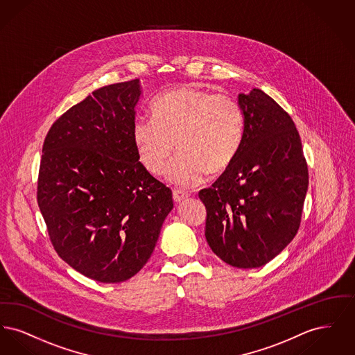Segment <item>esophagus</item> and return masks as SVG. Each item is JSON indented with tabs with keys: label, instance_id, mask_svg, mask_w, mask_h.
<instances>
[{
	"label": "esophagus",
	"instance_id": "34e87169",
	"mask_svg": "<svg viewBox=\"0 0 355 355\" xmlns=\"http://www.w3.org/2000/svg\"><path fill=\"white\" fill-rule=\"evenodd\" d=\"M187 197H189V194L184 191V190H181V189H174L173 190V200H174V202H182V201H185Z\"/></svg>",
	"mask_w": 355,
	"mask_h": 355
}]
</instances>
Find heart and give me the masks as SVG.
I'll use <instances>...</instances> for the list:
<instances>
[{"label":"heart","mask_w":355,"mask_h":355,"mask_svg":"<svg viewBox=\"0 0 355 355\" xmlns=\"http://www.w3.org/2000/svg\"><path fill=\"white\" fill-rule=\"evenodd\" d=\"M153 121L139 119L133 141L139 162L153 175L168 170L174 185L193 187L207 171L218 175L236 161L243 141V112L227 93L181 86L158 96L150 105Z\"/></svg>","instance_id":"heart-1"}]
</instances>
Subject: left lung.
I'll return each mask as SVG.
<instances>
[{"label": "left lung", "mask_w": 355, "mask_h": 355, "mask_svg": "<svg viewBox=\"0 0 355 355\" xmlns=\"http://www.w3.org/2000/svg\"><path fill=\"white\" fill-rule=\"evenodd\" d=\"M243 141L233 165L198 193L210 249L234 268L268 263L295 236L309 186L300 133L259 89L239 94Z\"/></svg>", "instance_id": "8db88e82"}]
</instances>
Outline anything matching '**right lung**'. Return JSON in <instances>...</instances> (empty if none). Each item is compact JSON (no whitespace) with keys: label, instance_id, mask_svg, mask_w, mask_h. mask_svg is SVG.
Instances as JSON below:
<instances>
[{"label":"right lung","instance_id":"1","mask_svg":"<svg viewBox=\"0 0 355 355\" xmlns=\"http://www.w3.org/2000/svg\"><path fill=\"white\" fill-rule=\"evenodd\" d=\"M139 96V80L94 90L55 119L42 145L37 202L51 245L102 284L145 266L173 209L171 190L138 161Z\"/></svg>","mask_w":355,"mask_h":355}]
</instances>
